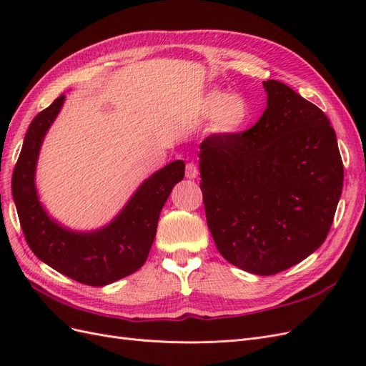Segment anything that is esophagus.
<instances>
[{
	"label": "esophagus",
	"instance_id": "esophagus-1",
	"mask_svg": "<svg viewBox=\"0 0 366 366\" xmlns=\"http://www.w3.org/2000/svg\"><path fill=\"white\" fill-rule=\"evenodd\" d=\"M197 177H198L197 164L195 163H187L186 164V179L192 180V179H197Z\"/></svg>",
	"mask_w": 366,
	"mask_h": 366
}]
</instances>
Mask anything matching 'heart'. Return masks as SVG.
I'll list each match as a JSON object with an SVG mask.
<instances>
[{"label":"heart","instance_id":"obj_1","mask_svg":"<svg viewBox=\"0 0 366 366\" xmlns=\"http://www.w3.org/2000/svg\"><path fill=\"white\" fill-rule=\"evenodd\" d=\"M202 113L212 119V131L218 136H235L247 127L253 108L249 99L239 93L210 90L202 101Z\"/></svg>","mask_w":366,"mask_h":366}]
</instances>
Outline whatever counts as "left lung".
I'll use <instances>...</instances> for the list:
<instances>
[{"instance_id": "obj_1", "label": "left lung", "mask_w": 366, "mask_h": 366, "mask_svg": "<svg viewBox=\"0 0 366 366\" xmlns=\"http://www.w3.org/2000/svg\"><path fill=\"white\" fill-rule=\"evenodd\" d=\"M267 108L250 129L200 145V187L218 252L269 276L290 269L325 241L343 186L328 117L278 81H264Z\"/></svg>"}]
</instances>
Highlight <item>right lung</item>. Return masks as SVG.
Wrapping results in <instances>:
<instances>
[{
    "instance_id": "add662e5",
    "label": "right lung",
    "mask_w": 366,
    "mask_h": 366,
    "mask_svg": "<svg viewBox=\"0 0 366 366\" xmlns=\"http://www.w3.org/2000/svg\"><path fill=\"white\" fill-rule=\"evenodd\" d=\"M64 102L65 94H61L31 120L14 171L12 195L31 252L77 282L102 287L137 272L145 264L162 209L172 187L184 177V162H171L149 175L108 224L94 230L64 226L42 206L36 189L42 142Z\"/></svg>"
}]
</instances>
